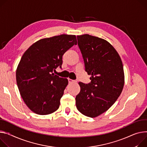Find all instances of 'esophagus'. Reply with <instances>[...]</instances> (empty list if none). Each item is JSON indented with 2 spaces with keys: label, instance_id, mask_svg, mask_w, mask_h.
Returning <instances> with one entry per match:
<instances>
[{
  "label": "esophagus",
  "instance_id": "esophagus-1",
  "mask_svg": "<svg viewBox=\"0 0 147 147\" xmlns=\"http://www.w3.org/2000/svg\"><path fill=\"white\" fill-rule=\"evenodd\" d=\"M68 80H69V82L70 83H76V82H77L76 81L73 80H72V79H71V78H68Z\"/></svg>",
  "mask_w": 147,
  "mask_h": 147
}]
</instances>
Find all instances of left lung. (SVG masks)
I'll return each mask as SVG.
<instances>
[{
	"instance_id": "8db88e82",
	"label": "left lung",
	"mask_w": 147,
	"mask_h": 147,
	"mask_svg": "<svg viewBox=\"0 0 147 147\" xmlns=\"http://www.w3.org/2000/svg\"><path fill=\"white\" fill-rule=\"evenodd\" d=\"M77 37L91 82L78 83L81 90L76 105L82 114L94 118L107 111L121 94L124 85L123 65L118 52L105 40L87 34Z\"/></svg>"
}]
</instances>
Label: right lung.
I'll return each instance as SVG.
<instances>
[{"label": "right lung", "instance_id": "obj_1", "mask_svg": "<svg viewBox=\"0 0 147 147\" xmlns=\"http://www.w3.org/2000/svg\"><path fill=\"white\" fill-rule=\"evenodd\" d=\"M77 43L75 35L61 34L39 40L24 53L16 82L23 100L33 113L47 115L59 108L69 82L53 71L61 67L63 55Z\"/></svg>", "mask_w": 147, "mask_h": 147}]
</instances>
